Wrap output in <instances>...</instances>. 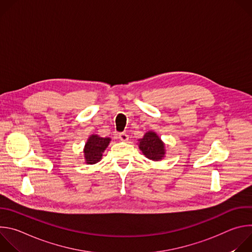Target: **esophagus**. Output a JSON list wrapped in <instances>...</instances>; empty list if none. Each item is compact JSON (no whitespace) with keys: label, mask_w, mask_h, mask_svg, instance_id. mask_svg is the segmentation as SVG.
<instances>
[{"label":"esophagus","mask_w":252,"mask_h":252,"mask_svg":"<svg viewBox=\"0 0 252 252\" xmlns=\"http://www.w3.org/2000/svg\"><path fill=\"white\" fill-rule=\"evenodd\" d=\"M119 137H120V139L123 140V141H126V140L128 139V135H127L126 132H121V133L119 134Z\"/></svg>","instance_id":"1"}]
</instances>
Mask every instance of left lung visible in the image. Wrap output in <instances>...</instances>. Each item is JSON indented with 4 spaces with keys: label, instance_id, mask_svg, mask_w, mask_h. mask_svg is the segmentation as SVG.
I'll list each match as a JSON object with an SVG mask.
<instances>
[{
    "label": "left lung",
    "instance_id": "8db88e82",
    "mask_svg": "<svg viewBox=\"0 0 252 252\" xmlns=\"http://www.w3.org/2000/svg\"><path fill=\"white\" fill-rule=\"evenodd\" d=\"M138 148L149 159L160 160L164 158V143L155 131H148L138 139Z\"/></svg>",
    "mask_w": 252,
    "mask_h": 252
}]
</instances>
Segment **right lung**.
<instances>
[{
	"instance_id": "add662e5",
	"label": "right lung",
	"mask_w": 252,
	"mask_h": 252,
	"mask_svg": "<svg viewBox=\"0 0 252 252\" xmlns=\"http://www.w3.org/2000/svg\"><path fill=\"white\" fill-rule=\"evenodd\" d=\"M110 137H100L97 134H92L85 146V159L88 164H94L101 159L102 153L110 145Z\"/></svg>"
}]
</instances>
